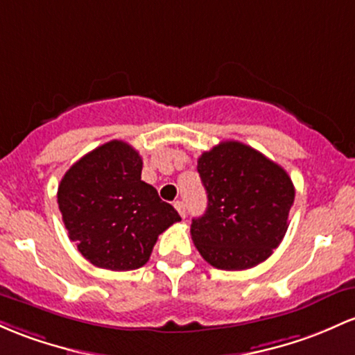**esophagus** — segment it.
<instances>
[{
  "label": "esophagus",
  "instance_id": "34e87169",
  "mask_svg": "<svg viewBox=\"0 0 355 355\" xmlns=\"http://www.w3.org/2000/svg\"><path fill=\"white\" fill-rule=\"evenodd\" d=\"M175 209H177V212L180 214V217H184V219H185V216H187V209H185V204H184V202H180V200L175 202Z\"/></svg>",
  "mask_w": 355,
  "mask_h": 355
}]
</instances>
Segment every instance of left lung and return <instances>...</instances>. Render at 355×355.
Masks as SVG:
<instances>
[{
    "label": "left lung",
    "instance_id": "left-lung-1",
    "mask_svg": "<svg viewBox=\"0 0 355 355\" xmlns=\"http://www.w3.org/2000/svg\"><path fill=\"white\" fill-rule=\"evenodd\" d=\"M197 170L207 192V210L190 232L200 256L214 268L248 270L279 246L295 200L291 178L278 163L239 141L204 151Z\"/></svg>",
    "mask_w": 355,
    "mask_h": 355
}]
</instances>
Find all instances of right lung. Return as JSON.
I'll return each instance as SVG.
<instances>
[{"mask_svg":"<svg viewBox=\"0 0 355 355\" xmlns=\"http://www.w3.org/2000/svg\"><path fill=\"white\" fill-rule=\"evenodd\" d=\"M143 159L112 139L73 163L57 192L70 241L89 263L111 271L141 268L178 212L141 180Z\"/></svg>","mask_w":355,"mask_h":355,"instance_id":"add662e5","label":"right lung"}]
</instances>
